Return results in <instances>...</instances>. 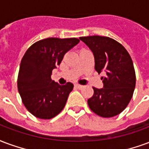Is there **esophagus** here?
I'll use <instances>...</instances> for the list:
<instances>
[{
	"label": "esophagus",
	"instance_id": "obj_1",
	"mask_svg": "<svg viewBox=\"0 0 149 149\" xmlns=\"http://www.w3.org/2000/svg\"><path fill=\"white\" fill-rule=\"evenodd\" d=\"M74 86H75L76 88H78V89H82V88L83 87V86L79 85V84H75V85H74Z\"/></svg>",
	"mask_w": 149,
	"mask_h": 149
}]
</instances>
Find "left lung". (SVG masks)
<instances>
[{"label": "left lung", "instance_id": "1", "mask_svg": "<svg viewBox=\"0 0 149 149\" xmlns=\"http://www.w3.org/2000/svg\"><path fill=\"white\" fill-rule=\"evenodd\" d=\"M94 56V68L102 77L103 88L93 87L94 94L87 101L90 109L102 118L117 116L129 105L136 86V74L129 52L120 43L106 36L79 38Z\"/></svg>", "mask_w": 149, "mask_h": 149}]
</instances>
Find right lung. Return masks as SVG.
<instances>
[{"label":"right lung","mask_w":149,"mask_h":149,"mask_svg":"<svg viewBox=\"0 0 149 149\" xmlns=\"http://www.w3.org/2000/svg\"><path fill=\"white\" fill-rule=\"evenodd\" d=\"M79 43L77 38H47L33 43L23 56L17 88L24 105L40 119H51L63 109L74 85L60 86L51 79L64 55Z\"/></svg>","instance_id":"add662e5"}]
</instances>
